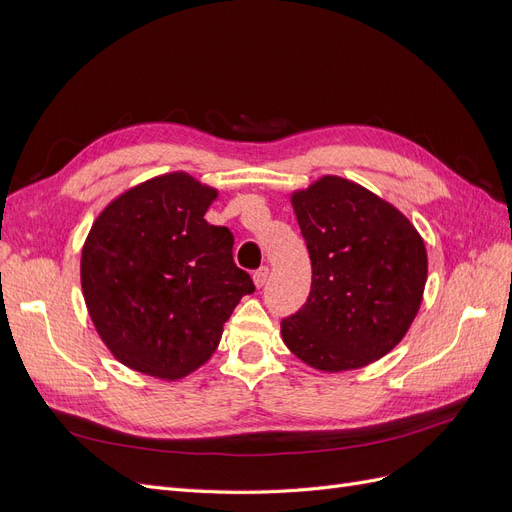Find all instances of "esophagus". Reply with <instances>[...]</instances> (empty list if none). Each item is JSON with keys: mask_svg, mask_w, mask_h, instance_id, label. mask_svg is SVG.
I'll return each instance as SVG.
<instances>
[{"mask_svg": "<svg viewBox=\"0 0 512 512\" xmlns=\"http://www.w3.org/2000/svg\"><path fill=\"white\" fill-rule=\"evenodd\" d=\"M267 277H269V267H260L254 271V284L256 288H262L267 284Z\"/></svg>", "mask_w": 512, "mask_h": 512, "instance_id": "1", "label": "esophagus"}]
</instances>
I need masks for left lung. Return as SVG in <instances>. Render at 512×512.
I'll use <instances>...</instances> for the list:
<instances>
[{
    "label": "left lung",
    "instance_id": "1",
    "mask_svg": "<svg viewBox=\"0 0 512 512\" xmlns=\"http://www.w3.org/2000/svg\"><path fill=\"white\" fill-rule=\"evenodd\" d=\"M312 288L282 320L284 344L320 371L359 369L410 329L427 282L425 243L404 213L342 177L292 194Z\"/></svg>",
    "mask_w": 512,
    "mask_h": 512
}]
</instances>
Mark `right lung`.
I'll use <instances>...</instances> for the list:
<instances>
[{
	"label": "right lung",
	"instance_id": "add662e5",
	"mask_svg": "<svg viewBox=\"0 0 512 512\" xmlns=\"http://www.w3.org/2000/svg\"><path fill=\"white\" fill-rule=\"evenodd\" d=\"M215 196L188 173L162 175L115 198L89 230V316L115 359L141 374L179 380L198 369L256 290L232 260V232L205 220Z\"/></svg>",
	"mask_w": 512,
	"mask_h": 512
}]
</instances>
